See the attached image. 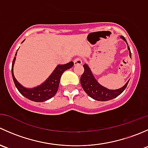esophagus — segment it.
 <instances>
[{
  "label": "esophagus",
  "instance_id": "esophagus-1",
  "mask_svg": "<svg viewBox=\"0 0 148 148\" xmlns=\"http://www.w3.org/2000/svg\"><path fill=\"white\" fill-rule=\"evenodd\" d=\"M74 65H81L82 64V60L79 57H77L76 59H74Z\"/></svg>",
  "mask_w": 148,
  "mask_h": 148
}]
</instances>
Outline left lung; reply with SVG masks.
I'll return each instance as SVG.
<instances>
[{"mask_svg": "<svg viewBox=\"0 0 148 148\" xmlns=\"http://www.w3.org/2000/svg\"><path fill=\"white\" fill-rule=\"evenodd\" d=\"M120 38L127 43L125 37L121 36ZM127 49L130 51V56L131 57V51L129 46H127ZM83 66L84 69V71L83 74L80 78V83H81V85L84 92L90 97L95 99V100L104 102V101H108L114 99L123 92V91L126 89L127 84L130 81L129 80L122 87L118 89H114V90L108 89L102 86L100 84L98 83V82L95 78L93 74L92 73V71L87 64H84Z\"/></svg>", "mask_w": 148, "mask_h": 148, "instance_id": "obj_1", "label": "left lung"}]
</instances>
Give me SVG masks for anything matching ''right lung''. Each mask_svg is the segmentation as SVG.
Returning a JSON list of instances; mask_svg holds the SVG:
<instances>
[{"label": "right lung", "instance_id": "right-lung-1", "mask_svg": "<svg viewBox=\"0 0 148 148\" xmlns=\"http://www.w3.org/2000/svg\"><path fill=\"white\" fill-rule=\"evenodd\" d=\"M16 53H16L15 56H16ZM15 60H16V56L13 59V63H12L11 72L12 77H13V82H14L16 88L23 96H24L25 97L30 100L36 102H45L53 97L56 95L58 89H59V82H60L61 77L64 71L71 68L74 66L73 62H70L66 64L58 65L54 71H53V73L49 76V78L44 83L36 87L28 89V88L22 86L15 78L14 74H13V65H14Z\"/></svg>", "mask_w": 148, "mask_h": 148}]
</instances>
